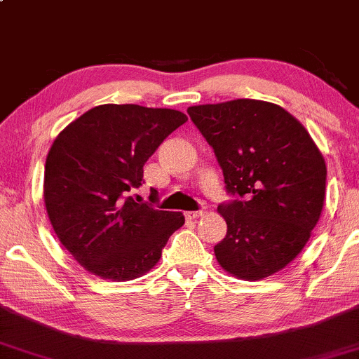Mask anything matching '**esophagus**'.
Listing matches in <instances>:
<instances>
[{
    "label": "esophagus",
    "instance_id": "34e87169",
    "mask_svg": "<svg viewBox=\"0 0 359 359\" xmlns=\"http://www.w3.org/2000/svg\"><path fill=\"white\" fill-rule=\"evenodd\" d=\"M203 214H204L203 211H187L184 216H185V219H197V217H201Z\"/></svg>",
    "mask_w": 359,
    "mask_h": 359
}]
</instances>
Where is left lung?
Returning <instances> with one entry per match:
<instances>
[{
  "instance_id": "1",
  "label": "left lung",
  "mask_w": 359,
  "mask_h": 359,
  "mask_svg": "<svg viewBox=\"0 0 359 359\" xmlns=\"http://www.w3.org/2000/svg\"><path fill=\"white\" fill-rule=\"evenodd\" d=\"M187 113L233 197L217 205L228 224L214 246L217 262L238 278L270 277L297 257L319 221L327 175L319 148L290 113L266 101L191 106Z\"/></svg>"
}]
</instances>
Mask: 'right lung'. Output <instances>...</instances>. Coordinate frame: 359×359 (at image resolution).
<instances>
[{
    "instance_id": "add662e5",
    "label": "right lung",
    "mask_w": 359,
    "mask_h": 359,
    "mask_svg": "<svg viewBox=\"0 0 359 359\" xmlns=\"http://www.w3.org/2000/svg\"><path fill=\"white\" fill-rule=\"evenodd\" d=\"M187 116L138 104H101L55 138L43 199L64 248L90 273L125 282L154 269L182 212L135 203L143 165Z\"/></svg>"
}]
</instances>
